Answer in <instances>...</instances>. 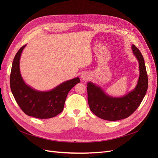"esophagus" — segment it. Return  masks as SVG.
<instances>
[{"mask_svg": "<svg viewBox=\"0 0 158 158\" xmlns=\"http://www.w3.org/2000/svg\"><path fill=\"white\" fill-rule=\"evenodd\" d=\"M89 78V75L88 73H84L82 74V75H81V78H82V80L84 81H86Z\"/></svg>", "mask_w": 158, "mask_h": 158, "instance_id": "1", "label": "esophagus"}]
</instances>
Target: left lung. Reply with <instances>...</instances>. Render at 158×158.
<instances>
[{
  "label": "left lung",
  "mask_w": 158,
  "mask_h": 158,
  "mask_svg": "<svg viewBox=\"0 0 158 158\" xmlns=\"http://www.w3.org/2000/svg\"><path fill=\"white\" fill-rule=\"evenodd\" d=\"M132 51L138 61L140 73L135 89L122 97L116 98L107 94L94 83L88 82L87 84L90 110L104 120L113 121L127 118L139 107L146 94L148 82L144 57L135 45H132Z\"/></svg>",
  "instance_id": "8db88e82"
}]
</instances>
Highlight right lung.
I'll return each mask as SVG.
<instances>
[{
    "label": "right lung",
    "instance_id": "add662e5",
    "mask_svg": "<svg viewBox=\"0 0 158 158\" xmlns=\"http://www.w3.org/2000/svg\"><path fill=\"white\" fill-rule=\"evenodd\" d=\"M17 52L12 63L10 76L12 93L18 106L27 115L38 118L54 117L63 111L68 93L80 82L78 77L61 83L49 91H39L26 84L20 70V59L25 48Z\"/></svg>",
    "mask_w": 158,
    "mask_h": 158
}]
</instances>
